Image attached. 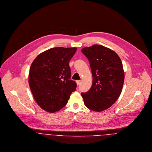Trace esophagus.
<instances>
[{"instance_id": "esophagus-1", "label": "esophagus", "mask_w": 152, "mask_h": 152, "mask_svg": "<svg viewBox=\"0 0 152 152\" xmlns=\"http://www.w3.org/2000/svg\"><path fill=\"white\" fill-rule=\"evenodd\" d=\"M77 84L78 86V85H80V84H81V81H80V80H78V81H77Z\"/></svg>"}]
</instances>
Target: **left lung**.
<instances>
[{"label":"left lung","instance_id":"8db88e82","mask_svg":"<svg viewBox=\"0 0 152 152\" xmlns=\"http://www.w3.org/2000/svg\"><path fill=\"white\" fill-rule=\"evenodd\" d=\"M81 51L89 60L93 78L91 88L81 96L88 108L101 112L121 95L125 78L122 63L115 51L101 45L85 47Z\"/></svg>","mask_w":152,"mask_h":152}]
</instances>
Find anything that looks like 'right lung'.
Instances as JSON below:
<instances>
[{"instance_id":"add662e5","label":"right lung","mask_w":152,"mask_h":152,"mask_svg":"<svg viewBox=\"0 0 152 152\" xmlns=\"http://www.w3.org/2000/svg\"><path fill=\"white\" fill-rule=\"evenodd\" d=\"M76 51V47L52 48L38 55L30 66L29 86L35 101L44 110H60L76 90V83L70 80L69 65Z\"/></svg>"}]
</instances>
